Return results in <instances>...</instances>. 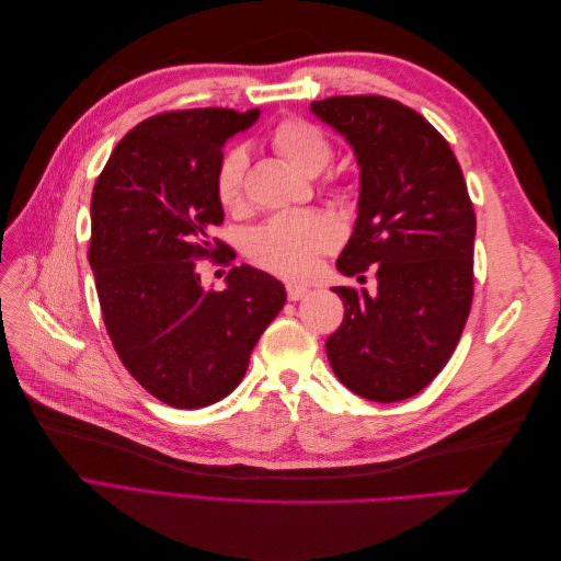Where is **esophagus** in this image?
Listing matches in <instances>:
<instances>
[{"label":"esophagus","mask_w":561,"mask_h":561,"mask_svg":"<svg viewBox=\"0 0 561 561\" xmlns=\"http://www.w3.org/2000/svg\"><path fill=\"white\" fill-rule=\"evenodd\" d=\"M285 290H287V299H290V301H299V299H304V297L309 295V287L307 285H297V283H287Z\"/></svg>","instance_id":"1"}]
</instances>
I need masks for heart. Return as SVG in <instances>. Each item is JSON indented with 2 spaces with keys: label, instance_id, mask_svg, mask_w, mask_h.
<instances>
[{
  "label": "heart",
  "instance_id": "b5f03b06",
  "mask_svg": "<svg viewBox=\"0 0 561 561\" xmlns=\"http://www.w3.org/2000/svg\"><path fill=\"white\" fill-rule=\"evenodd\" d=\"M271 145L301 175H318L332 159V142L307 118H285ZM248 157L241 147L225 151L215 171V194L227 210L243 206V180ZM339 231L328 217L318 213H290L271 217L254 227L245 239V254L252 264L276 276L299 278L313 268L318 254L334 250Z\"/></svg>",
  "mask_w": 561,
  "mask_h": 561
}]
</instances>
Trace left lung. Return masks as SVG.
Wrapping results in <instances>:
<instances>
[{"mask_svg":"<svg viewBox=\"0 0 561 561\" xmlns=\"http://www.w3.org/2000/svg\"><path fill=\"white\" fill-rule=\"evenodd\" d=\"M311 110L346 135L360 165L358 219L336 268L377 293L334 287L344 320L328 339L336 379L398 402L426 388L461 339L472 304L474 210L449 142L383 95H334Z\"/></svg>","mask_w":561,"mask_h":561,"instance_id":"1","label":"left lung"}]
</instances>
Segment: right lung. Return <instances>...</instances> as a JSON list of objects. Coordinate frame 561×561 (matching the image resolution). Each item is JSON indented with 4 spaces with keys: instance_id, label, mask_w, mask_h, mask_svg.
<instances>
[{
    "instance_id": "obj_1",
    "label": "right lung",
    "mask_w": 561,
    "mask_h": 561,
    "mask_svg": "<svg viewBox=\"0 0 561 561\" xmlns=\"http://www.w3.org/2000/svg\"><path fill=\"white\" fill-rule=\"evenodd\" d=\"M260 110L161 112L124 135L91 198L89 262L118 360L147 393L198 410L241 383L250 353L287 299L274 276L233 266L222 293L206 290L198 260L229 245L215 171L233 133Z\"/></svg>"
}]
</instances>
